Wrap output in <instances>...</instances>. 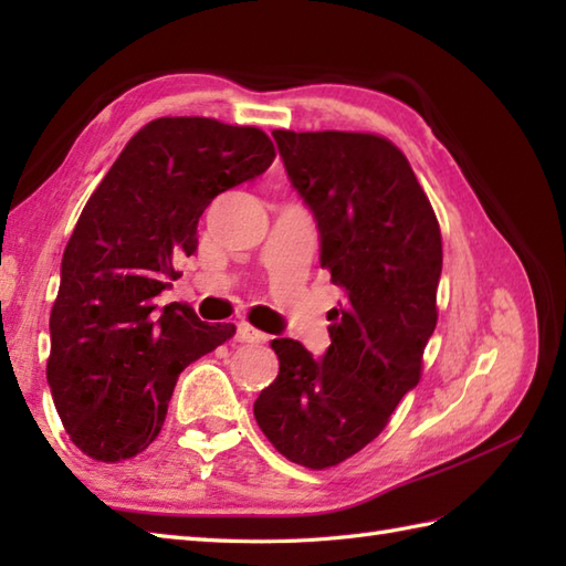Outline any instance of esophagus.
Listing matches in <instances>:
<instances>
[{
	"mask_svg": "<svg viewBox=\"0 0 566 566\" xmlns=\"http://www.w3.org/2000/svg\"><path fill=\"white\" fill-rule=\"evenodd\" d=\"M235 338H238V343H264V340H268V335L248 326V323H238Z\"/></svg>",
	"mask_w": 566,
	"mask_h": 566,
	"instance_id": "34e87169",
	"label": "esophagus"
}]
</instances>
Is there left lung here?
Masks as SVG:
<instances>
[{
  "mask_svg": "<svg viewBox=\"0 0 566 566\" xmlns=\"http://www.w3.org/2000/svg\"><path fill=\"white\" fill-rule=\"evenodd\" d=\"M296 195L314 213L321 268L345 292L331 311V345L314 357L272 340L280 375L255 420L286 460L340 464L375 440L420 379L438 323L440 226L406 155L381 136L272 130Z\"/></svg>",
  "mask_w": 566,
  "mask_h": 566,
  "instance_id": "8db88e82",
  "label": "left lung"
}]
</instances>
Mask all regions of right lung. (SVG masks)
Here are the masks:
<instances>
[{
	"mask_svg": "<svg viewBox=\"0 0 566 566\" xmlns=\"http://www.w3.org/2000/svg\"><path fill=\"white\" fill-rule=\"evenodd\" d=\"M272 160L260 128L155 118L84 203L60 264L45 377L70 440L92 460L146 450L179 371L233 338V323L160 308L158 296L179 276L175 262L197 252L203 209Z\"/></svg>",
	"mask_w": 566,
	"mask_h": 566,
	"instance_id": "obj_1",
	"label": "right lung"
}]
</instances>
